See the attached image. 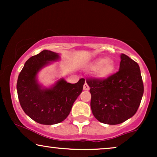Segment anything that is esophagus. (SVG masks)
Here are the masks:
<instances>
[{"label":"esophagus","mask_w":157,"mask_h":157,"mask_svg":"<svg viewBox=\"0 0 157 157\" xmlns=\"http://www.w3.org/2000/svg\"><path fill=\"white\" fill-rule=\"evenodd\" d=\"M89 89H90V88L89 86V85H88L87 83L86 82L84 83V85H83V90H84V91H89Z\"/></svg>","instance_id":"1"}]
</instances>
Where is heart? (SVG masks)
Listing matches in <instances>:
<instances>
[{
  "mask_svg": "<svg viewBox=\"0 0 157 157\" xmlns=\"http://www.w3.org/2000/svg\"><path fill=\"white\" fill-rule=\"evenodd\" d=\"M91 70H96L95 76L99 80H105L113 74L116 69L115 62L107 57H99L89 65Z\"/></svg>",
  "mask_w": 157,
  "mask_h": 157,
  "instance_id": "b5f03b06",
  "label": "heart"
}]
</instances>
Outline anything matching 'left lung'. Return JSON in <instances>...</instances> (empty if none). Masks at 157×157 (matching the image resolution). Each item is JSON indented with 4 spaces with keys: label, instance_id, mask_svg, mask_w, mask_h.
Masks as SVG:
<instances>
[{
    "label": "left lung",
    "instance_id": "1",
    "mask_svg": "<svg viewBox=\"0 0 157 157\" xmlns=\"http://www.w3.org/2000/svg\"><path fill=\"white\" fill-rule=\"evenodd\" d=\"M119 71L105 80L88 79L92 113L101 123L121 124L136 113L144 94L140 68L136 62L121 54Z\"/></svg>",
    "mask_w": 157,
    "mask_h": 157
}]
</instances>
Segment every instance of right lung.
Returning <instances> with one entry per match:
<instances>
[{
  "label": "right lung",
  "mask_w": 157,
  "mask_h": 157,
  "mask_svg": "<svg viewBox=\"0 0 157 157\" xmlns=\"http://www.w3.org/2000/svg\"><path fill=\"white\" fill-rule=\"evenodd\" d=\"M61 59L59 53L44 50L25 62L17 81V92L23 110L37 123L59 124L66 119L85 83L81 78L76 83L59 78L50 87L38 82L39 72L53 62Z\"/></svg>",
  "instance_id": "1"
}]
</instances>
